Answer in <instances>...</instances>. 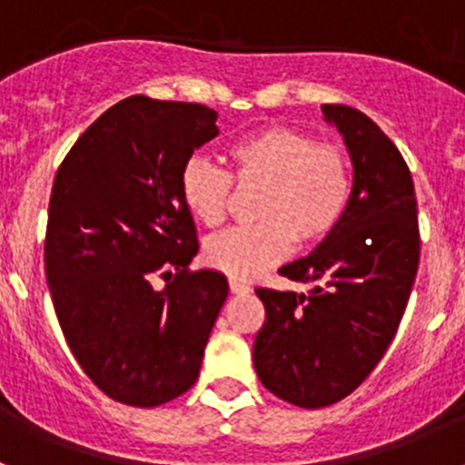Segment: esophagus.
Listing matches in <instances>:
<instances>
[{"label": "esophagus", "mask_w": 465, "mask_h": 465, "mask_svg": "<svg viewBox=\"0 0 465 465\" xmlns=\"http://www.w3.org/2000/svg\"><path fill=\"white\" fill-rule=\"evenodd\" d=\"M228 286H230V293H235V295H242V293H249V283H244V282H237V279H230L228 282Z\"/></svg>", "instance_id": "34e87169"}]
</instances>
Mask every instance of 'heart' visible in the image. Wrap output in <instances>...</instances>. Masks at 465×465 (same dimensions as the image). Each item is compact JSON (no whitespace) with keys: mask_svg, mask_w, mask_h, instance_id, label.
<instances>
[{"mask_svg":"<svg viewBox=\"0 0 465 465\" xmlns=\"http://www.w3.org/2000/svg\"><path fill=\"white\" fill-rule=\"evenodd\" d=\"M230 174L204 158H191L179 176V195L197 223L219 228L230 212L232 182L258 191L256 225L204 242L209 268L232 279H253L289 256L293 242L314 246L332 235L351 200V165L342 146L314 142L298 127L272 125L228 146Z\"/></svg>","mask_w":465,"mask_h":465,"instance_id":"obj_1","label":"heart"}]
</instances>
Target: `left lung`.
Masks as SVG:
<instances>
[{
  "instance_id": "8db88e82",
  "label": "left lung",
  "mask_w": 465,
  "mask_h": 465,
  "mask_svg": "<svg viewBox=\"0 0 465 465\" xmlns=\"http://www.w3.org/2000/svg\"><path fill=\"white\" fill-rule=\"evenodd\" d=\"M354 165L344 219L279 274L310 293L256 289L265 323L253 342L262 386L298 408L342 401L375 371L398 331L419 268L417 197L396 143L359 109L323 104Z\"/></svg>"
}]
</instances>
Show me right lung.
I'll return each instance as SVG.
<instances>
[{"label": "right lung", "instance_id": "obj_1", "mask_svg": "<svg viewBox=\"0 0 465 465\" xmlns=\"http://www.w3.org/2000/svg\"><path fill=\"white\" fill-rule=\"evenodd\" d=\"M216 118L204 104L127 97L76 139L53 182L44 262L57 322L93 384L134 408L195 384L228 298L223 274L188 270L197 232L179 195Z\"/></svg>", "mask_w": 465, "mask_h": 465}]
</instances>
